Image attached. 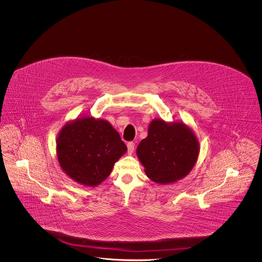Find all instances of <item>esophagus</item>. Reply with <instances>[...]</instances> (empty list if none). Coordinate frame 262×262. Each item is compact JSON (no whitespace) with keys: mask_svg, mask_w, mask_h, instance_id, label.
Returning <instances> with one entry per match:
<instances>
[{"mask_svg":"<svg viewBox=\"0 0 262 262\" xmlns=\"http://www.w3.org/2000/svg\"><path fill=\"white\" fill-rule=\"evenodd\" d=\"M126 146H127V151H128L129 154H132L135 151V142H133V141L127 142Z\"/></svg>","mask_w":262,"mask_h":262,"instance_id":"34e87169","label":"esophagus"}]
</instances>
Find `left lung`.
Instances as JSON below:
<instances>
[{
	"label": "left lung",
	"instance_id": "8db88e82",
	"mask_svg": "<svg viewBox=\"0 0 262 262\" xmlns=\"http://www.w3.org/2000/svg\"><path fill=\"white\" fill-rule=\"evenodd\" d=\"M200 142L183 123L168 124L161 119L150 123L147 137L137 146L139 161L150 180L171 184L186 177L196 163Z\"/></svg>",
	"mask_w": 262,
	"mask_h": 262
}]
</instances>
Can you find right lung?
Instances as JSON below:
<instances>
[{"label":"right lung","mask_w":262,"mask_h":262,"mask_svg":"<svg viewBox=\"0 0 262 262\" xmlns=\"http://www.w3.org/2000/svg\"><path fill=\"white\" fill-rule=\"evenodd\" d=\"M125 152L126 146L112 125L93 117L66 124L57 138V157L62 171L88 187L106 180Z\"/></svg>","instance_id":"1"}]
</instances>
